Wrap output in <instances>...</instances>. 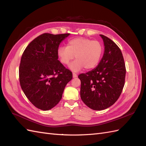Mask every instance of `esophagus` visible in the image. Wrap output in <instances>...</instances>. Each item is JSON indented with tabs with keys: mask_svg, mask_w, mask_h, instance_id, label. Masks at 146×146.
Masks as SVG:
<instances>
[{
	"mask_svg": "<svg viewBox=\"0 0 146 146\" xmlns=\"http://www.w3.org/2000/svg\"><path fill=\"white\" fill-rule=\"evenodd\" d=\"M72 77H73V78H76V77H77V75L76 73H73L72 74Z\"/></svg>",
	"mask_w": 146,
	"mask_h": 146,
	"instance_id": "obj_1",
	"label": "esophagus"
}]
</instances>
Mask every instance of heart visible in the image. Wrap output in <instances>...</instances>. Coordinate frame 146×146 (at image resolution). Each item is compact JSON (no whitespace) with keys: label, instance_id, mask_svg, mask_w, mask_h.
I'll use <instances>...</instances> for the list:
<instances>
[{"label":"heart","instance_id":"b5f03b06","mask_svg":"<svg viewBox=\"0 0 146 146\" xmlns=\"http://www.w3.org/2000/svg\"><path fill=\"white\" fill-rule=\"evenodd\" d=\"M103 51V46L99 41L78 37L68 41L67 47H58L57 55L60 62L65 65L68 64L75 55L76 60L69 68L72 71L78 72L83 68L87 70L94 68L100 62Z\"/></svg>","mask_w":146,"mask_h":146}]
</instances>
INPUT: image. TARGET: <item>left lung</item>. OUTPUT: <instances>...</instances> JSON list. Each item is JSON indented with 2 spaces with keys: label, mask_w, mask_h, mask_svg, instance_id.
<instances>
[{
  "label": "left lung",
  "mask_w": 146,
  "mask_h": 146,
  "mask_svg": "<svg viewBox=\"0 0 146 146\" xmlns=\"http://www.w3.org/2000/svg\"><path fill=\"white\" fill-rule=\"evenodd\" d=\"M104 41V55L97 67L81 74L80 97L88 107L103 110L120 96L125 83V66L121 50L111 39L100 35Z\"/></svg>",
  "instance_id": "1"
}]
</instances>
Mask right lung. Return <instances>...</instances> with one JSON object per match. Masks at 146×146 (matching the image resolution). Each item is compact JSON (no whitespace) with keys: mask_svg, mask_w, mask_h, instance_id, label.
Returning a JSON list of instances; mask_svg holds the SVG:
<instances>
[{"mask_svg":"<svg viewBox=\"0 0 146 146\" xmlns=\"http://www.w3.org/2000/svg\"><path fill=\"white\" fill-rule=\"evenodd\" d=\"M70 34L43 33L26 47L19 66L22 90L35 107L47 111L54 108L62 98L72 73L58 60L60 43Z\"/></svg>","mask_w":146,"mask_h":146,"instance_id":"right-lung-1","label":"right lung"}]
</instances>
